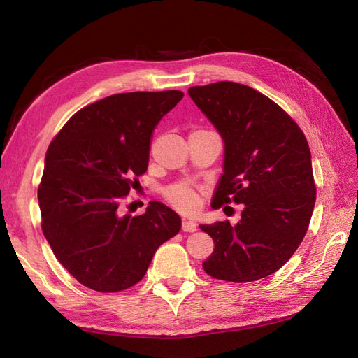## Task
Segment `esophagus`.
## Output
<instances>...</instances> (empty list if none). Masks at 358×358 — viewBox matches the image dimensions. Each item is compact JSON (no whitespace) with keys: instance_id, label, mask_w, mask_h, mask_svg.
I'll list each match as a JSON object with an SVG mask.
<instances>
[{"instance_id":"1","label":"esophagus","mask_w":358,"mask_h":358,"mask_svg":"<svg viewBox=\"0 0 358 358\" xmlns=\"http://www.w3.org/2000/svg\"><path fill=\"white\" fill-rule=\"evenodd\" d=\"M181 229L185 232H195L196 231V223L191 222V220H183V224H181Z\"/></svg>"}]
</instances>
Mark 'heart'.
Here are the masks:
<instances>
[{
    "label": "heart",
    "instance_id": "b5f03b06",
    "mask_svg": "<svg viewBox=\"0 0 358 358\" xmlns=\"http://www.w3.org/2000/svg\"><path fill=\"white\" fill-rule=\"evenodd\" d=\"M167 201H169L173 208H177L183 212H194L199 208V195L189 186L185 185H175L167 187L164 191Z\"/></svg>",
    "mask_w": 358,
    "mask_h": 358
}]
</instances>
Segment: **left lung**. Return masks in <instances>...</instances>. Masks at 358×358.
Instances as JSON below:
<instances>
[{"label": "left lung", "mask_w": 358, "mask_h": 358, "mask_svg": "<svg viewBox=\"0 0 358 358\" xmlns=\"http://www.w3.org/2000/svg\"><path fill=\"white\" fill-rule=\"evenodd\" d=\"M187 92L224 143L223 175L210 206L243 204L235 226H200L215 243L203 269L232 283L268 277L294 255L313 217L306 136L278 104L249 86L218 81Z\"/></svg>", "instance_id": "obj_1"}]
</instances>
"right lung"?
<instances>
[{
	"label": "right lung",
	"instance_id": "add662e5",
	"mask_svg": "<svg viewBox=\"0 0 358 358\" xmlns=\"http://www.w3.org/2000/svg\"><path fill=\"white\" fill-rule=\"evenodd\" d=\"M180 90L106 96L78 110L53 138L38 187L43 234L81 285L118 292L144 277L155 250L181 229L177 212L150 201L143 215L118 206L148 171L157 124Z\"/></svg>",
	"mask_w": 358,
	"mask_h": 358
}]
</instances>
